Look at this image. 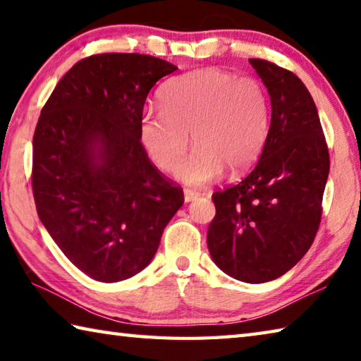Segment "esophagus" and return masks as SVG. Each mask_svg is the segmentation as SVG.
I'll use <instances>...</instances> for the list:
<instances>
[{
    "label": "esophagus",
    "mask_w": 361,
    "mask_h": 361,
    "mask_svg": "<svg viewBox=\"0 0 361 361\" xmlns=\"http://www.w3.org/2000/svg\"><path fill=\"white\" fill-rule=\"evenodd\" d=\"M183 194H185V202L186 203L194 202L197 197H199V192H195V190H192V189H185V190H183Z\"/></svg>",
    "instance_id": "obj_1"
}]
</instances>
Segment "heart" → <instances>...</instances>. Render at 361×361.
<instances>
[{
  "instance_id": "1",
  "label": "heart",
  "mask_w": 361,
  "mask_h": 361,
  "mask_svg": "<svg viewBox=\"0 0 361 361\" xmlns=\"http://www.w3.org/2000/svg\"><path fill=\"white\" fill-rule=\"evenodd\" d=\"M158 100L159 111L140 118V140L154 164L173 171L190 134L197 148L176 171L186 185H207L224 169L238 173L259 157L269 128V100L255 78L195 70L169 81Z\"/></svg>"
}]
</instances>
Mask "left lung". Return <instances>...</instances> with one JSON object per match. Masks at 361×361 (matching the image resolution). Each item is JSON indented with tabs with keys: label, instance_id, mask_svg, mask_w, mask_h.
I'll return each mask as SVG.
<instances>
[{
	"label": "left lung",
	"instance_id": "8db88e82",
	"mask_svg": "<svg viewBox=\"0 0 361 361\" xmlns=\"http://www.w3.org/2000/svg\"><path fill=\"white\" fill-rule=\"evenodd\" d=\"M271 97V126L249 175L213 194L208 228L214 263L245 283L281 277L312 247L322 216L330 158L313 97L277 63L249 59Z\"/></svg>",
	"mask_w": 361,
	"mask_h": 361
}]
</instances>
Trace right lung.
Returning <instances> with one entry per match:
<instances>
[{
  "mask_svg": "<svg viewBox=\"0 0 361 361\" xmlns=\"http://www.w3.org/2000/svg\"><path fill=\"white\" fill-rule=\"evenodd\" d=\"M173 63L137 53L84 58L61 78L32 137V194L42 224L72 263L104 283L157 253L183 189L148 159L140 118Z\"/></svg>",
  "mask_w": 361,
  "mask_h": 361,
  "instance_id": "right-lung-1",
  "label": "right lung"
}]
</instances>
